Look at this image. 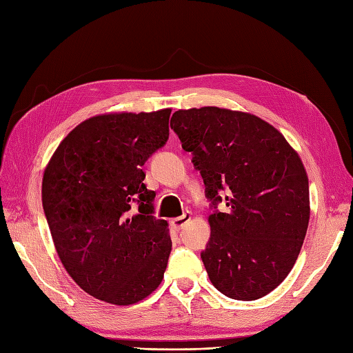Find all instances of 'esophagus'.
I'll return each mask as SVG.
<instances>
[{
	"label": "esophagus",
	"mask_w": 353,
	"mask_h": 353,
	"mask_svg": "<svg viewBox=\"0 0 353 353\" xmlns=\"http://www.w3.org/2000/svg\"><path fill=\"white\" fill-rule=\"evenodd\" d=\"M190 219H191V213L187 210V212H184L181 216L174 218L172 221H170V227H172L175 231H179V230H183V227L185 225V223H187Z\"/></svg>",
	"instance_id": "34e87169"
}]
</instances>
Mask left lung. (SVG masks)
Returning a JSON list of instances; mask_svg holds the SVG:
<instances>
[{
	"mask_svg": "<svg viewBox=\"0 0 353 353\" xmlns=\"http://www.w3.org/2000/svg\"><path fill=\"white\" fill-rule=\"evenodd\" d=\"M172 119L215 209L201 252L212 284L236 301L266 296L292 271L306 236L311 209L301 157L279 130L250 113L209 105ZM222 190L227 214L216 209Z\"/></svg>",
	"mask_w": 353,
	"mask_h": 353,
	"instance_id": "left-lung-1",
	"label": "left lung"
}]
</instances>
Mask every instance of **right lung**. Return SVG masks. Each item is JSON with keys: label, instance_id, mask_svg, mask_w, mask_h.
<instances>
[{"label": "right lung", "instance_id": "add662e5", "mask_svg": "<svg viewBox=\"0 0 353 353\" xmlns=\"http://www.w3.org/2000/svg\"><path fill=\"white\" fill-rule=\"evenodd\" d=\"M170 109L109 113L79 123L42 178V206L59 258L83 292L134 305L163 280L172 250L168 222L141 166L169 137Z\"/></svg>", "mask_w": 353, "mask_h": 353}]
</instances>
